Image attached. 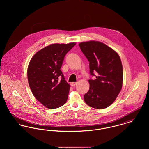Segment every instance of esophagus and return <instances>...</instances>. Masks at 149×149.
<instances>
[{"instance_id": "esophagus-1", "label": "esophagus", "mask_w": 149, "mask_h": 149, "mask_svg": "<svg viewBox=\"0 0 149 149\" xmlns=\"http://www.w3.org/2000/svg\"><path fill=\"white\" fill-rule=\"evenodd\" d=\"M76 84H77V82H72V83H70V85H71L72 86H74L76 85Z\"/></svg>"}]
</instances>
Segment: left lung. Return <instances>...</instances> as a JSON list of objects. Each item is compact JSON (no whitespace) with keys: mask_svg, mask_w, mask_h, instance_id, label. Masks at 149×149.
Here are the masks:
<instances>
[{"mask_svg":"<svg viewBox=\"0 0 149 149\" xmlns=\"http://www.w3.org/2000/svg\"><path fill=\"white\" fill-rule=\"evenodd\" d=\"M79 46L89 62L91 75L96 76V79L88 80L90 87L84 96L85 103L96 109L106 108L113 103L122 87L123 74L120 57L112 49L99 41L80 43Z\"/></svg>","mask_w":149,"mask_h":149,"instance_id":"obj_1","label":"left lung"}]
</instances>
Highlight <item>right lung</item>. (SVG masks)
<instances>
[{
    "label": "right lung",
    "instance_id": "obj_1",
    "mask_svg": "<svg viewBox=\"0 0 149 149\" xmlns=\"http://www.w3.org/2000/svg\"><path fill=\"white\" fill-rule=\"evenodd\" d=\"M75 45H50L37 52L29 64L27 79L31 91L49 109L60 107L67 101L70 85L60 69L65 55Z\"/></svg>",
    "mask_w": 149,
    "mask_h": 149
}]
</instances>
